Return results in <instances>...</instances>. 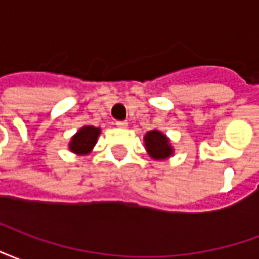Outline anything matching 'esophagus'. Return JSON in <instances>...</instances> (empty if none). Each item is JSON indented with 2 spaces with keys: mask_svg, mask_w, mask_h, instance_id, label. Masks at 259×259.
I'll use <instances>...</instances> for the list:
<instances>
[{
  "mask_svg": "<svg viewBox=\"0 0 259 259\" xmlns=\"http://www.w3.org/2000/svg\"><path fill=\"white\" fill-rule=\"evenodd\" d=\"M116 126H118V127H122V129H124V127H127V126H129V123H127L126 120H118V122H116Z\"/></svg>",
  "mask_w": 259,
  "mask_h": 259,
  "instance_id": "34e87169",
  "label": "esophagus"
}]
</instances>
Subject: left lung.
Segmentation results:
<instances>
[{
  "label": "left lung",
  "mask_w": 259,
  "mask_h": 259,
  "mask_svg": "<svg viewBox=\"0 0 259 259\" xmlns=\"http://www.w3.org/2000/svg\"><path fill=\"white\" fill-rule=\"evenodd\" d=\"M144 147H146L147 154L154 161H165L174 157L175 154L174 147L168 136L158 129L147 132L144 136Z\"/></svg>",
  "instance_id": "8db88e82"
}]
</instances>
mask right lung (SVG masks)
Instances as JSON below:
<instances>
[{"label": "right lung", "instance_id": "add662e5", "mask_svg": "<svg viewBox=\"0 0 259 259\" xmlns=\"http://www.w3.org/2000/svg\"><path fill=\"white\" fill-rule=\"evenodd\" d=\"M100 135H101L100 127H94L90 124L83 126L76 132V135L70 137L68 144L69 150L76 155H87L93 151Z\"/></svg>", "mask_w": 259, "mask_h": 259}]
</instances>
